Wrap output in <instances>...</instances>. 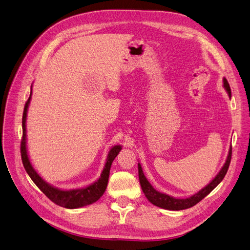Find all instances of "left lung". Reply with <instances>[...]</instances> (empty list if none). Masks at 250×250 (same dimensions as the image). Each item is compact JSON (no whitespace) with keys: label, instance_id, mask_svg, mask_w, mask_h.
I'll return each instance as SVG.
<instances>
[{"label":"left lung","instance_id":"left-lung-1","mask_svg":"<svg viewBox=\"0 0 250 250\" xmlns=\"http://www.w3.org/2000/svg\"><path fill=\"white\" fill-rule=\"evenodd\" d=\"M223 86L225 89H227V91L229 92V95L230 96L231 95L230 87H229L228 80L225 78L223 79ZM230 160H231V147L229 148L227 162H225L220 172L215 176V179L210 184H208V186H206L204 189H201L198 193H196V194H194L189 198H185V199L174 198V197L164 194V193H160L157 190H155L154 188H152L151 185L148 183V181L146 180V175H144V173L142 171V168H141L140 164H138L139 182H140L144 195H146V197L150 201L152 205H155L159 208H166V210H171V211L185 210V208H191L193 206H195L196 204H198L201 199H204L208 194V193H211L217 186H218V184L223 180L225 174H227V172L229 170Z\"/></svg>","mask_w":250,"mask_h":250}]
</instances>
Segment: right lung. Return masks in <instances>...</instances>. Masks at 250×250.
<instances>
[{"label": "right lung", "mask_w": 250, "mask_h": 250, "mask_svg": "<svg viewBox=\"0 0 250 250\" xmlns=\"http://www.w3.org/2000/svg\"><path fill=\"white\" fill-rule=\"evenodd\" d=\"M31 94L28 101L26 102L25 108H23L22 113V138L21 142V156L23 167H25L27 173L31 178V180L34 182L36 186L44 193V195L51 199L53 203L58 205L63 208H81L87 205H91L95 203L96 200H99L104 192L106 191L107 185H108V179L110 174V168L112 165L113 160L118 155V152L122 149L120 146H115L113 148H111L109 151V155L107 157V162L104 164V168L101 174V178L96 181L95 183L91 184L90 186H88L83 189H75V190H68L64 191L60 190L58 188H54L51 185L45 183L40 176L37 174V172L34 170V168L32 167L26 148V117H27V111L28 106L31 100Z\"/></svg>", "instance_id": "right-lung-1"}]
</instances>
